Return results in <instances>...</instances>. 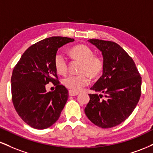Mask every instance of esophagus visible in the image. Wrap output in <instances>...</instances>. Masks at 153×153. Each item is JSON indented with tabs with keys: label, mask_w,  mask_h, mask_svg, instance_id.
I'll return each mask as SVG.
<instances>
[{
	"label": "esophagus",
	"mask_w": 153,
	"mask_h": 153,
	"mask_svg": "<svg viewBox=\"0 0 153 153\" xmlns=\"http://www.w3.org/2000/svg\"><path fill=\"white\" fill-rule=\"evenodd\" d=\"M79 94V92L78 91H75L73 90H70L69 91V95L71 96H77V95Z\"/></svg>",
	"instance_id": "esophagus-1"
}]
</instances>
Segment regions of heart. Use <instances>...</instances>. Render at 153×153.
<instances>
[{
    "label": "heart",
    "mask_w": 153,
    "mask_h": 153,
    "mask_svg": "<svg viewBox=\"0 0 153 153\" xmlns=\"http://www.w3.org/2000/svg\"><path fill=\"white\" fill-rule=\"evenodd\" d=\"M71 53L76 59L82 62L80 74H71L62 80V82L68 88L79 91L90 82V76L97 77L102 71L103 61L99 57H94V52L85 45H77L71 49ZM54 64L59 74H65L68 71V60L62 51H57L54 57Z\"/></svg>",
    "instance_id": "b5f03b06"
}]
</instances>
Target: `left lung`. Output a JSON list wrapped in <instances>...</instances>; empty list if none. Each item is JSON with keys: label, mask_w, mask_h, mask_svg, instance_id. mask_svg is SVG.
Returning <instances> with one entry per match:
<instances>
[{"label": "left lung", "mask_w": 153, "mask_h": 153, "mask_svg": "<svg viewBox=\"0 0 153 153\" xmlns=\"http://www.w3.org/2000/svg\"><path fill=\"white\" fill-rule=\"evenodd\" d=\"M88 42L102 53L103 68L91 88L96 93L89 94L85 115L98 127H114L124 122L137 105L142 78L134 60L118 44L93 39Z\"/></svg>", "instance_id": "left-lung-1"}]
</instances>
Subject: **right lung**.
<instances>
[{"label":"right lung","mask_w":153,"mask_h":153,"mask_svg":"<svg viewBox=\"0 0 153 153\" xmlns=\"http://www.w3.org/2000/svg\"><path fill=\"white\" fill-rule=\"evenodd\" d=\"M74 39L52 36L31 45L22 54L11 76L12 101L16 112L28 125L36 129L51 127L59 119L68 99V91L60 85L54 57L59 47ZM52 82L54 91L46 85Z\"/></svg>","instance_id":"right-lung-1"}]
</instances>
